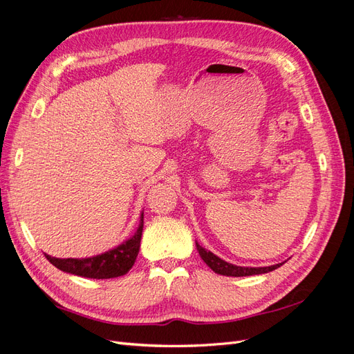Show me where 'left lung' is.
<instances>
[{
  "label": "left lung",
  "mask_w": 354,
  "mask_h": 354,
  "mask_svg": "<svg viewBox=\"0 0 354 354\" xmlns=\"http://www.w3.org/2000/svg\"><path fill=\"white\" fill-rule=\"evenodd\" d=\"M196 248L199 251L201 259L207 263V266L209 267L211 270H214L218 274L223 276H234V277H241V276H252V274H261V273H267L272 272L277 267H281V264H274V266H269V267H241V266H234L230 264L227 261L221 260L220 257H217L216 254H212L211 251H207L205 248L196 242Z\"/></svg>",
  "instance_id": "left-lung-1"
}]
</instances>
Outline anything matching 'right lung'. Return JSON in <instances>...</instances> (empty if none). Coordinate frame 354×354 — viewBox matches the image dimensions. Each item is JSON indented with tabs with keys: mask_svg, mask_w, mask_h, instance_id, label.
<instances>
[{
	"mask_svg": "<svg viewBox=\"0 0 354 354\" xmlns=\"http://www.w3.org/2000/svg\"><path fill=\"white\" fill-rule=\"evenodd\" d=\"M142 232L143 212L140 224L133 236L108 252L90 257V259H56L48 254H46V257L53 266L66 273L90 277V279H111V277L125 274L133 267L140 250Z\"/></svg>",
	"mask_w": 354,
	"mask_h": 354,
	"instance_id": "obj_1",
	"label": "right lung"
}]
</instances>
